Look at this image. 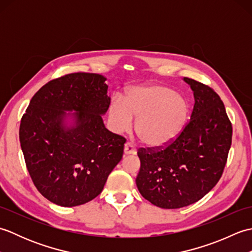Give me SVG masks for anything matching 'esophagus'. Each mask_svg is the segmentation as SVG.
Returning a JSON list of instances; mask_svg holds the SVG:
<instances>
[{"label": "esophagus", "instance_id": "esophagus-1", "mask_svg": "<svg viewBox=\"0 0 252 252\" xmlns=\"http://www.w3.org/2000/svg\"><path fill=\"white\" fill-rule=\"evenodd\" d=\"M123 153H125V155H135L136 154V149L135 147L132 145L131 143H126L125 145V149H123Z\"/></svg>", "mask_w": 252, "mask_h": 252}]
</instances>
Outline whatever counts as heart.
Segmentation results:
<instances>
[{
	"label": "heart",
	"mask_w": 252,
	"mask_h": 252,
	"mask_svg": "<svg viewBox=\"0 0 252 252\" xmlns=\"http://www.w3.org/2000/svg\"><path fill=\"white\" fill-rule=\"evenodd\" d=\"M108 116L116 132L129 130L133 117L135 131L146 146L161 148L180 135L189 118V104L183 96L162 84L133 87L125 101L111 100Z\"/></svg>",
	"instance_id": "1"
}]
</instances>
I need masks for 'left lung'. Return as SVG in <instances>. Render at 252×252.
Returning <instances> with one entry per match:
<instances>
[{"label": "left lung", "instance_id": "1", "mask_svg": "<svg viewBox=\"0 0 252 252\" xmlns=\"http://www.w3.org/2000/svg\"><path fill=\"white\" fill-rule=\"evenodd\" d=\"M194 93L190 121L162 151L141 149L136 186L141 195L163 209L189 206L220 180L232 144V125L215 91L184 78Z\"/></svg>", "mask_w": 252, "mask_h": 252}]
</instances>
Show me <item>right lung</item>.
<instances>
[{
  "label": "right lung",
  "instance_id": "obj_1",
  "mask_svg": "<svg viewBox=\"0 0 252 252\" xmlns=\"http://www.w3.org/2000/svg\"><path fill=\"white\" fill-rule=\"evenodd\" d=\"M106 78L77 72L52 80L31 98L19 140L27 169L42 195L62 207L98 196L123 155L126 140L105 127Z\"/></svg>",
  "mask_w": 252,
  "mask_h": 252
}]
</instances>
